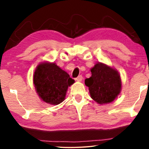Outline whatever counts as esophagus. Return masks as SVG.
<instances>
[{
    "label": "esophagus",
    "instance_id": "obj_1",
    "mask_svg": "<svg viewBox=\"0 0 149 149\" xmlns=\"http://www.w3.org/2000/svg\"><path fill=\"white\" fill-rule=\"evenodd\" d=\"M75 79H76V81H82V79H83L82 75H79V76L77 77Z\"/></svg>",
    "mask_w": 149,
    "mask_h": 149
}]
</instances>
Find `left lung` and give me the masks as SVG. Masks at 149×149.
Masks as SVG:
<instances>
[{
    "label": "left lung",
    "mask_w": 149,
    "mask_h": 149,
    "mask_svg": "<svg viewBox=\"0 0 149 149\" xmlns=\"http://www.w3.org/2000/svg\"><path fill=\"white\" fill-rule=\"evenodd\" d=\"M91 76L85 80L93 100L100 104L113 102L121 89L120 75L115 69L97 63L91 69Z\"/></svg>",
    "instance_id": "1"
}]
</instances>
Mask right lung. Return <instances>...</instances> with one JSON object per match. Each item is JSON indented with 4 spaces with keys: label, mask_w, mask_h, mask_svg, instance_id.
I'll return each instance as SVG.
<instances>
[{
    "label": "right lung",
    "mask_w": 149,
    "mask_h": 149,
    "mask_svg": "<svg viewBox=\"0 0 149 149\" xmlns=\"http://www.w3.org/2000/svg\"><path fill=\"white\" fill-rule=\"evenodd\" d=\"M34 84L40 98L45 102L57 105L62 102L68 86L74 82L69 74L55 63H42L36 67Z\"/></svg>",
    "instance_id": "add662e5"
}]
</instances>
